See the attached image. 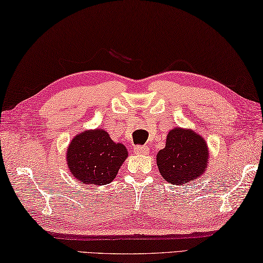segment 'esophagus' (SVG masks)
Here are the masks:
<instances>
[{
    "label": "esophagus",
    "mask_w": 263,
    "mask_h": 263,
    "mask_svg": "<svg viewBox=\"0 0 263 263\" xmlns=\"http://www.w3.org/2000/svg\"><path fill=\"white\" fill-rule=\"evenodd\" d=\"M134 153L136 155H148L149 154V146L136 145V146H134Z\"/></svg>",
    "instance_id": "esophagus-1"
}]
</instances>
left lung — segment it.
<instances>
[{
  "label": "left lung",
  "mask_w": 263,
  "mask_h": 263,
  "mask_svg": "<svg viewBox=\"0 0 263 263\" xmlns=\"http://www.w3.org/2000/svg\"><path fill=\"white\" fill-rule=\"evenodd\" d=\"M156 160L164 180L185 185L195 181L208 168V144L192 129L176 127L168 132L165 148L158 151Z\"/></svg>",
  "instance_id": "obj_1"
}]
</instances>
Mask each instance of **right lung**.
<instances>
[{
  "label": "right lung",
  "instance_id": "1",
  "mask_svg": "<svg viewBox=\"0 0 263 263\" xmlns=\"http://www.w3.org/2000/svg\"><path fill=\"white\" fill-rule=\"evenodd\" d=\"M127 157L126 146L114 142L101 128L77 134L66 154L68 168L73 178L84 185L95 186L112 182Z\"/></svg>",
  "mask_w": 263,
  "mask_h": 263
}]
</instances>
